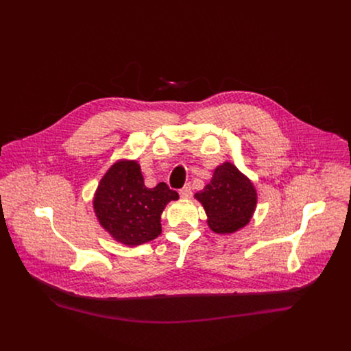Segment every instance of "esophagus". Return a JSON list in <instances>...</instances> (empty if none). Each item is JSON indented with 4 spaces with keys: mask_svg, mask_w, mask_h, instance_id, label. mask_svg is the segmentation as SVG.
<instances>
[{
    "mask_svg": "<svg viewBox=\"0 0 351 351\" xmlns=\"http://www.w3.org/2000/svg\"><path fill=\"white\" fill-rule=\"evenodd\" d=\"M179 194L182 198H190L191 197V186L186 184L183 189L179 190Z\"/></svg>",
    "mask_w": 351,
    "mask_h": 351,
    "instance_id": "34e87169",
    "label": "esophagus"
}]
</instances>
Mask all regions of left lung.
<instances>
[{"instance_id":"left-lung-1","label":"left lung","mask_w":351,"mask_h":351,"mask_svg":"<svg viewBox=\"0 0 351 351\" xmlns=\"http://www.w3.org/2000/svg\"><path fill=\"white\" fill-rule=\"evenodd\" d=\"M194 197L206 210L210 229L219 234L244 228L253 218L258 198L253 182L228 161L215 168L211 182Z\"/></svg>"}]
</instances>
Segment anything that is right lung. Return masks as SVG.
<instances>
[{
  "label": "right lung",
  "instance_id": "right-lung-1",
  "mask_svg": "<svg viewBox=\"0 0 351 351\" xmlns=\"http://www.w3.org/2000/svg\"><path fill=\"white\" fill-rule=\"evenodd\" d=\"M178 198L179 194L162 182L145 187L137 161L119 160L99 180L93 208L114 240L134 247L161 234V214Z\"/></svg>",
  "mask_w": 351,
  "mask_h": 351
}]
</instances>
